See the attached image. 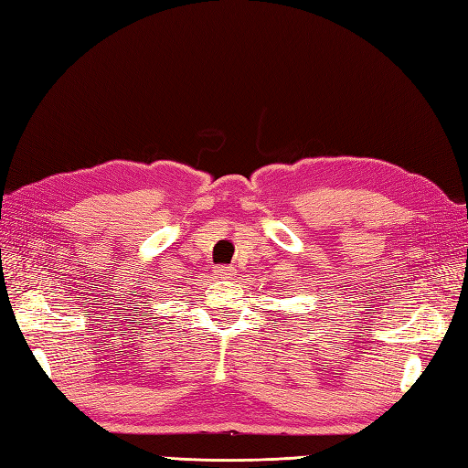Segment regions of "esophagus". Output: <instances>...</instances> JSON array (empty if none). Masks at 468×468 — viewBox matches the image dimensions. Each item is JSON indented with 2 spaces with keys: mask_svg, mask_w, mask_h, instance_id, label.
<instances>
[{
  "mask_svg": "<svg viewBox=\"0 0 468 468\" xmlns=\"http://www.w3.org/2000/svg\"><path fill=\"white\" fill-rule=\"evenodd\" d=\"M215 277H218V280H229V277H233L235 275V271L231 270V267H227V265H221V267H215Z\"/></svg>",
  "mask_w": 468,
  "mask_h": 468,
  "instance_id": "esophagus-1",
  "label": "esophagus"
}]
</instances>
